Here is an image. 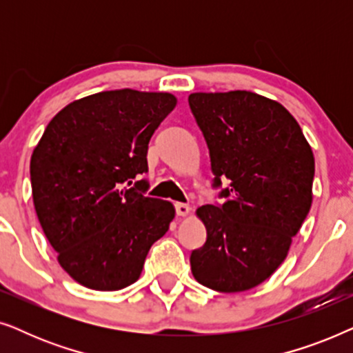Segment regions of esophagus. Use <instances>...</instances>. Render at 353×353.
Here are the masks:
<instances>
[{
	"instance_id": "34e87169",
	"label": "esophagus",
	"mask_w": 353,
	"mask_h": 353,
	"mask_svg": "<svg viewBox=\"0 0 353 353\" xmlns=\"http://www.w3.org/2000/svg\"><path fill=\"white\" fill-rule=\"evenodd\" d=\"M175 210H176V215L186 216V215H190L191 207L188 205V204H183V202H176V204H175Z\"/></svg>"
}]
</instances>
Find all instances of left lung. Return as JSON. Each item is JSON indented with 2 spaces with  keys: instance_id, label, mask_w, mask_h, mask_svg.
I'll return each instance as SVG.
<instances>
[{
  "instance_id": "obj_1",
  "label": "left lung",
  "mask_w": 353,
  "mask_h": 353,
  "mask_svg": "<svg viewBox=\"0 0 353 353\" xmlns=\"http://www.w3.org/2000/svg\"><path fill=\"white\" fill-rule=\"evenodd\" d=\"M190 108L204 134L221 205L196 214L207 241L192 250L197 283L219 292L259 286L284 262L312 207L315 159L297 120L252 91L192 93Z\"/></svg>"
}]
</instances>
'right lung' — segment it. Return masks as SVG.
I'll return each instance as SVG.
<instances>
[{
    "instance_id": "add662e5",
    "label": "right lung",
    "mask_w": 353,
    "mask_h": 353,
    "mask_svg": "<svg viewBox=\"0 0 353 353\" xmlns=\"http://www.w3.org/2000/svg\"><path fill=\"white\" fill-rule=\"evenodd\" d=\"M170 93L103 91L57 112L30 159L33 205L57 262L77 283L119 291L143 272L151 245L175 216L144 196L148 144L175 109Z\"/></svg>"
}]
</instances>
